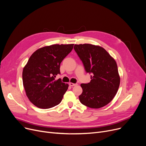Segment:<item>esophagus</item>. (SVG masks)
<instances>
[{
	"mask_svg": "<svg viewBox=\"0 0 146 146\" xmlns=\"http://www.w3.org/2000/svg\"><path fill=\"white\" fill-rule=\"evenodd\" d=\"M78 84L77 83H69V85L71 86H75L77 85Z\"/></svg>",
	"mask_w": 146,
	"mask_h": 146,
	"instance_id": "esophagus-1",
	"label": "esophagus"
}]
</instances>
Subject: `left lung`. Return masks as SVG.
<instances>
[{
  "label": "left lung",
  "mask_w": 146,
  "mask_h": 146,
  "mask_svg": "<svg viewBox=\"0 0 146 146\" xmlns=\"http://www.w3.org/2000/svg\"><path fill=\"white\" fill-rule=\"evenodd\" d=\"M74 50L82 61L91 80L82 83L80 102L91 108L108 104L117 94L120 83L116 61L102 47L89 44H75Z\"/></svg>",
  "instance_id": "obj_1"
}]
</instances>
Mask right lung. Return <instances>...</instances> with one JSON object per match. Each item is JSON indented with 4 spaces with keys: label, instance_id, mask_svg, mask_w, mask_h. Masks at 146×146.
<instances>
[{
    "label": "right lung",
    "instance_id": "add662e5",
    "mask_svg": "<svg viewBox=\"0 0 146 146\" xmlns=\"http://www.w3.org/2000/svg\"><path fill=\"white\" fill-rule=\"evenodd\" d=\"M74 44H54L35 51L23 69L22 81L26 95L34 105L48 109L58 105L68 89V84L55 80L60 74L61 61Z\"/></svg>",
    "mask_w": 146,
    "mask_h": 146
}]
</instances>
